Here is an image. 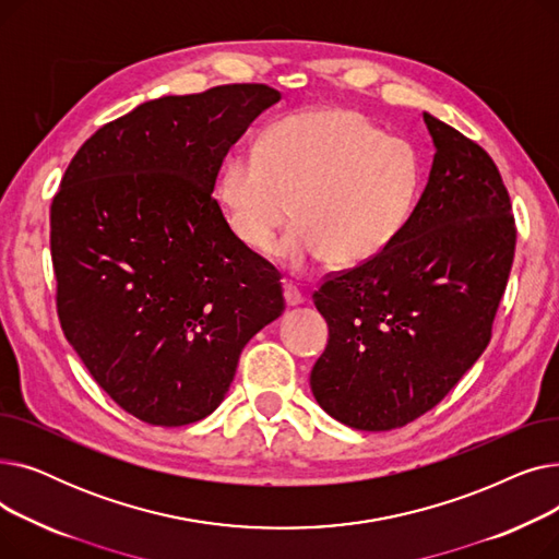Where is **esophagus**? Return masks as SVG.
<instances>
[{
  "label": "esophagus",
  "mask_w": 559,
  "mask_h": 559,
  "mask_svg": "<svg viewBox=\"0 0 559 559\" xmlns=\"http://www.w3.org/2000/svg\"><path fill=\"white\" fill-rule=\"evenodd\" d=\"M283 295H285V304H287V306H299V304H304V292H301L295 283H285V285H283Z\"/></svg>",
  "instance_id": "1"
}]
</instances>
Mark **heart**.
<instances>
[{
    "instance_id": "heart-1",
    "label": "heart",
    "mask_w": 559,
    "mask_h": 559,
    "mask_svg": "<svg viewBox=\"0 0 559 559\" xmlns=\"http://www.w3.org/2000/svg\"><path fill=\"white\" fill-rule=\"evenodd\" d=\"M421 190V158L405 138L385 135L342 108L301 110L228 158L217 201L228 233L264 253L292 215L276 255L306 274L333 255L360 264L403 230Z\"/></svg>"
}]
</instances>
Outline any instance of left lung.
<instances>
[{
	"label": "left lung",
	"mask_w": 559,
	"mask_h": 559,
	"mask_svg": "<svg viewBox=\"0 0 559 559\" xmlns=\"http://www.w3.org/2000/svg\"><path fill=\"white\" fill-rule=\"evenodd\" d=\"M428 183L399 238L312 292L329 344L317 403L358 430H392L442 401L491 340L516 226L508 188L474 140L424 112Z\"/></svg>",
	"instance_id": "left-lung-1"
}]
</instances>
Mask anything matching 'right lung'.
Instances as JSON below:
<instances>
[{
	"mask_svg": "<svg viewBox=\"0 0 559 559\" xmlns=\"http://www.w3.org/2000/svg\"><path fill=\"white\" fill-rule=\"evenodd\" d=\"M278 99L226 83L144 102L83 142L53 194L58 319L140 421L209 417L245 344L285 310L274 264L233 238L213 197L230 146Z\"/></svg>",
	"mask_w": 559,
	"mask_h": 559,
	"instance_id": "right-lung-1",
	"label": "right lung"
}]
</instances>
